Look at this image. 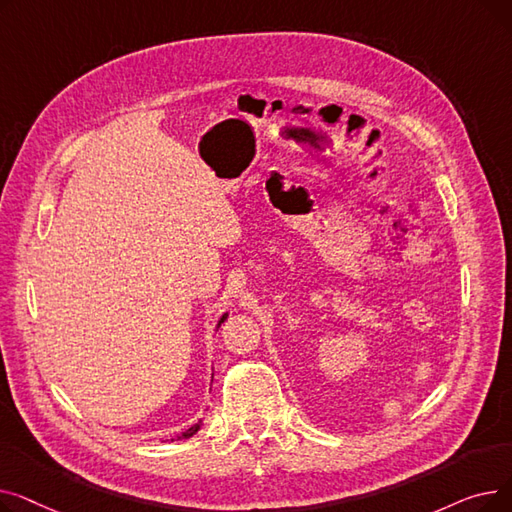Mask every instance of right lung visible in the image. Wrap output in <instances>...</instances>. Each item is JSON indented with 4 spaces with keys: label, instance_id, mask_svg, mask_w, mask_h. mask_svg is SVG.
Here are the masks:
<instances>
[{
    "label": "right lung",
    "instance_id": "right-lung-1",
    "mask_svg": "<svg viewBox=\"0 0 512 512\" xmlns=\"http://www.w3.org/2000/svg\"><path fill=\"white\" fill-rule=\"evenodd\" d=\"M226 319H228V311H226V313H224V315L220 317V321H218V326H215V330H218V328H220V326L224 324V321H226ZM201 425H203V421L199 419L197 423H193V425H191V427H188V429H186V432H182L180 436H176V438H170V442H174V440H188V438H193V436H195V434L199 432V429H201Z\"/></svg>",
    "mask_w": 512,
    "mask_h": 512
}]
</instances>
